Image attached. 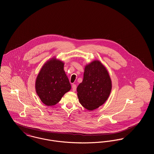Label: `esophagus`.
I'll list each match as a JSON object with an SVG mask.
<instances>
[{
	"label": "esophagus",
	"mask_w": 154,
	"mask_h": 154,
	"mask_svg": "<svg viewBox=\"0 0 154 154\" xmlns=\"http://www.w3.org/2000/svg\"><path fill=\"white\" fill-rule=\"evenodd\" d=\"M72 88L73 91L75 92V91H76V85L75 84H73L72 86Z\"/></svg>",
	"instance_id": "34e87169"
}]
</instances>
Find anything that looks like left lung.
I'll return each mask as SVG.
<instances>
[{
    "label": "left lung",
    "mask_w": 154,
    "mask_h": 154,
    "mask_svg": "<svg viewBox=\"0 0 154 154\" xmlns=\"http://www.w3.org/2000/svg\"><path fill=\"white\" fill-rule=\"evenodd\" d=\"M111 90L109 73L100 62L95 60L85 67L82 82L77 87L78 96L81 105L93 110L103 105Z\"/></svg>",
    "instance_id": "left-lung-1"
}]
</instances>
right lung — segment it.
<instances>
[{
	"instance_id": "obj_1",
	"label": "right lung",
	"mask_w": 154,
	"mask_h": 154,
	"mask_svg": "<svg viewBox=\"0 0 154 154\" xmlns=\"http://www.w3.org/2000/svg\"><path fill=\"white\" fill-rule=\"evenodd\" d=\"M63 66L62 62L53 58L44 64L38 75L36 92L46 106L56 104L71 88Z\"/></svg>"
}]
</instances>
